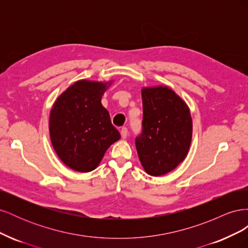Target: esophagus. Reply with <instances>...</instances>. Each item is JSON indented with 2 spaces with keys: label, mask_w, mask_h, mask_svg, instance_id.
<instances>
[{
  "label": "esophagus",
  "mask_w": 248,
  "mask_h": 248,
  "mask_svg": "<svg viewBox=\"0 0 248 248\" xmlns=\"http://www.w3.org/2000/svg\"><path fill=\"white\" fill-rule=\"evenodd\" d=\"M121 137H122V139H126L127 137H128V129H127L126 127H122Z\"/></svg>",
  "instance_id": "1"
}]
</instances>
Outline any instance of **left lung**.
Here are the masks:
<instances>
[{"label":"left lung","mask_w":248,"mask_h":248,"mask_svg":"<svg viewBox=\"0 0 248 248\" xmlns=\"http://www.w3.org/2000/svg\"><path fill=\"white\" fill-rule=\"evenodd\" d=\"M141 98V133L136 138L139 158L149 175H166L188 153L192 138L190 111L169 87L144 88Z\"/></svg>","instance_id":"1"}]
</instances>
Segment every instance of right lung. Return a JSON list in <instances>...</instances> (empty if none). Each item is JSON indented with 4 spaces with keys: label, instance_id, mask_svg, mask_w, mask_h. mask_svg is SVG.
<instances>
[{
    "label": "right lung",
    "instance_id": "obj_1",
    "mask_svg": "<svg viewBox=\"0 0 248 248\" xmlns=\"http://www.w3.org/2000/svg\"><path fill=\"white\" fill-rule=\"evenodd\" d=\"M110 84L78 80L58 97L50 110L52 147L60 159L74 170H95L108 147L121 138L101 104Z\"/></svg>",
    "mask_w": 248,
    "mask_h": 248
}]
</instances>
